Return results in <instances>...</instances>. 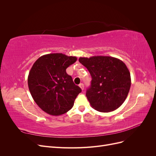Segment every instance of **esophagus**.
<instances>
[{"mask_svg":"<svg viewBox=\"0 0 156 156\" xmlns=\"http://www.w3.org/2000/svg\"><path fill=\"white\" fill-rule=\"evenodd\" d=\"M79 87H80V88H81L82 90H84V84L83 83H81L79 84Z\"/></svg>","mask_w":156,"mask_h":156,"instance_id":"esophagus-1","label":"esophagus"}]
</instances>
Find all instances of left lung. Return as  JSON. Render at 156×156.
Wrapping results in <instances>:
<instances>
[{
  "mask_svg": "<svg viewBox=\"0 0 156 156\" xmlns=\"http://www.w3.org/2000/svg\"><path fill=\"white\" fill-rule=\"evenodd\" d=\"M92 77L86 96L94 109L108 112L124 102L131 87V76L126 65L119 58L108 56L80 57Z\"/></svg>",
  "mask_w": 156,
  "mask_h": 156,
  "instance_id": "obj_1",
  "label": "left lung"
}]
</instances>
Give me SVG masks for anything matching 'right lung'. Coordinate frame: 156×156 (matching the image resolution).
Masks as SVG:
<instances>
[{
  "mask_svg": "<svg viewBox=\"0 0 156 156\" xmlns=\"http://www.w3.org/2000/svg\"><path fill=\"white\" fill-rule=\"evenodd\" d=\"M77 59L62 53L48 54L40 56L30 69L28 86L31 96L48 114L58 116L67 112L81 92L66 71Z\"/></svg>",
  "mask_w": 156,
  "mask_h": 156,
  "instance_id": "add662e5",
  "label": "right lung"
}]
</instances>
